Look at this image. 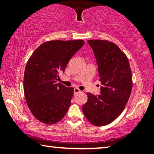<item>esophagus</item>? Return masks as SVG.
<instances>
[{
	"label": "esophagus",
	"instance_id": "34e87169",
	"mask_svg": "<svg viewBox=\"0 0 154 154\" xmlns=\"http://www.w3.org/2000/svg\"><path fill=\"white\" fill-rule=\"evenodd\" d=\"M81 92V91L78 89V88H74V94H77V93H79Z\"/></svg>",
	"mask_w": 154,
	"mask_h": 154
}]
</instances>
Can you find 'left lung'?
I'll return each instance as SVG.
<instances>
[{
  "instance_id": "1",
  "label": "left lung",
  "mask_w": 154,
  "mask_h": 154,
  "mask_svg": "<svg viewBox=\"0 0 154 154\" xmlns=\"http://www.w3.org/2000/svg\"><path fill=\"white\" fill-rule=\"evenodd\" d=\"M92 48L101 83L100 94L88 93L82 111L90 123L103 126L122 113L132 87L128 59L116 44L106 40H88Z\"/></svg>"
}]
</instances>
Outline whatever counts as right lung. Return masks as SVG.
<instances>
[{
  "mask_svg": "<svg viewBox=\"0 0 154 154\" xmlns=\"http://www.w3.org/2000/svg\"><path fill=\"white\" fill-rule=\"evenodd\" d=\"M83 45L82 40L47 41L28 60L24 72V92L28 108L38 120L54 124L67 113L73 88L57 82L70 59Z\"/></svg>",
  "mask_w": 154,
  "mask_h": 154,
  "instance_id": "obj_1",
  "label": "right lung"
}]
</instances>
